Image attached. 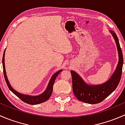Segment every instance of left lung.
<instances>
[{
    "label": "left lung",
    "instance_id": "1",
    "mask_svg": "<svg viewBox=\"0 0 125 125\" xmlns=\"http://www.w3.org/2000/svg\"><path fill=\"white\" fill-rule=\"evenodd\" d=\"M115 40L118 54L117 66L109 80L99 85H89L74 71H71L74 95L80 101L89 104H97L109 96L118 86L120 80L123 64V54L116 34L109 30Z\"/></svg>",
    "mask_w": 125,
    "mask_h": 125
}]
</instances>
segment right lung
Returning a JSON list of instances; mask_svg holds the SVG:
<instances>
[{"mask_svg":"<svg viewBox=\"0 0 125 125\" xmlns=\"http://www.w3.org/2000/svg\"><path fill=\"white\" fill-rule=\"evenodd\" d=\"M5 50L4 52H3V58H2V65H3V74H4L5 79L7 82V85H8L9 89L11 92L14 93L16 96L18 97L20 99L22 100V101L25 102V103H28L30 104H40V103H43V102H46L49 98L51 97V94H52V89H53V85L54 83V82L55 79H56L57 76L60 74L61 71H62V70H60L58 71L57 72L54 73L51 77V79H50L49 83L48 85L47 88L45 89V91L41 94L38 95H26V94H22L17 91L15 90L14 89L12 88L11 85H10V82L8 81V77H7V73H6V70H5Z\"/></svg>","mask_w":125,"mask_h":125,"instance_id":"obj_1","label":"right lung"}]
</instances>
